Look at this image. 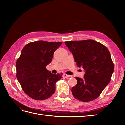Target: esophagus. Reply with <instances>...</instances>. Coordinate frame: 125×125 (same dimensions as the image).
Masks as SVG:
<instances>
[{
  "label": "esophagus",
  "instance_id": "1",
  "mask_svg": "<svg viewBox=\"0 0 125 125\" xmlns=\"http://www.w3.org/2000/svg\"><path fill=\"white\" fill-rule=\"evenodd\" d=\"M63 76L64 78H69V77H70V75H67V74H65V73H64V74H63Z\"/></svg>",
  "mask_w": 125,
  "mask_h": 125
}]
</instances>
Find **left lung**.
Segmentation results:
<instances>
[{
  "instance_id": "8db88e82",
  "label": "left lung",
  "mask_w": 125,
  "mask_h": 125,
  "mask_svg": "<svg viewBox=\"0 0 125 125\" xmlns=\"http://www.w3.org/2000/svg\"><path fill=\"white\" fill-rule=\"evenodd\" d=\"M78 67L85 70L83 79L75 77L77 84L71 89L75 99L89 102L99 97L111 81L114 69L107 48L93 40L65 42Z\"/></svg>"
}]
</instances>
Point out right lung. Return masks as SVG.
<instances>
[{
	"mask_svg": "<svg viewBox=\"0 0 125 125\" xmlns=\"http://www.w3.org/2000/svg\"><path fill=\"white\" fill-rule=\"evenodd\" d=\"M62 43L38 41L26 44L22 49L16 62V76L23 91L32 99L44 100L55 93L56 83L63 74H52L46 66Z\"/></svg>",
	"mask_w": 125,
	"mask_h": 125,
	"instance_id": "right-lung-1",
	"label": "right lung"
}]
</instances>
